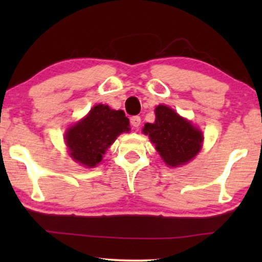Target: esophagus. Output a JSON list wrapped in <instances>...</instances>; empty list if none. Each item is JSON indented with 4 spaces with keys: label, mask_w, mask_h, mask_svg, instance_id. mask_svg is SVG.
<instances>
[{
    "label": "esophagus",
    "mask_w": 262,
    "mask_h": 262,
    "mask_svg": "<svg viewBox=\"0 0 262 262\" xmlns=\"http://www.w3.org/2000/svg\"><path fill=\"white\" fill-rule=\"evenodd\" d=\"M130 123L134 127H138L139 125H141V117L138 116H135V117H131L130 119Z\"/></svg>",
    "instance_id": "esophagus-1"
}]
</instances>
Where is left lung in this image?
Instances as JSON below:
<instances>
[{"instance_id":"8db88e82","label":"left lung","mask_w":262,"mask_h":262,"mask_svg":"<svg viewBox=\"0 0 262 262\" xmlns=\"http://www.w3.org/2000/svg\"><path fill=\"white\" fill-rule=\"evenodd\" d=\"M155 116V123H146L143 132L149 135L163 162L179 167L194 159L202 149L203 132L168 106H157Z\"/></svg>"}]
</instances>
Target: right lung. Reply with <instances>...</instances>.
Here are the masks:
<instances>
[{"mask_svg": "<svg viewBox=\"0 0 262 262\" xmlns=\"http://www.w3.org/2000/svg\"><path fill=\"white\" fill-rule=\"evenodd\" d=\"M128 126L124 111L99 103L67 130L66 143L70 157L84 167H95L118 136L130 131Z\"/></svg>", "mask_w": 262, "mask_h": 262, "instance_id": "1", "label": "right lung"}]
</instances>
